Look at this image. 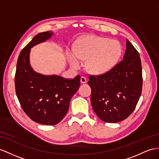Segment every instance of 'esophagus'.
<instances>
[{"label": "esophagus", "mask_w": 159, "mask_h": 159, "mask_svg": "<svg viewBox=\"0 0 159 159\" xmlns=\"http://www.w3.org/2000/svg\"><path fill=\"white\" fill-rule=\"evenodd\" d=\"M87 82V79L84 76H81L80 78V83H86Z\"/></svg>", "instance_id": "esophagus-1"}]
</instances>
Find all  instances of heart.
Instances as JSON below:
<instances>
[{
  "mask_svg": "<svg viewBox=\"0 0 159 159\" xmlns=\"http://www.w3.org/2000/svg\"><path fill=\"white\" fill-rule=\"evenodd\" d=\"M121 54V48L116 41L89 36L81 41L75 51H69L68 58L71 66L79 68L86 60V68L93 74L107 72L115 66Z\"/></svg>",
  "mask_w": 159,
  "mask_h": 159,
  "instance_id": "heart-1",
  "label": "heart"
}]
</instances>
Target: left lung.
<instances>
[{
  "label": "left lung",
  "mask_w": 159,
  "mask_h": 159,
  "mask_svg": "<svg viewBox=\"0 0 159 159\" xmlns=\"http://www.w3.org/2000/svg\"><path fill=\"white\" fill-rule=\"evenodd\" d=\"M124 60L111 70L99 75H89L91 101L99 118L116 123L134 111L142 88V72L139 53L128 39Z\"/></svg>",
  "instance_id": "8db88e82"
}]
</instances>
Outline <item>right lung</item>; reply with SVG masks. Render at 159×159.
Returning a JSON list of instances; mask_svg holds the SVG:
<instances>
[{"instance_id": "right-lung-1", "label": "right lung", "mask_w": 159, "mask_h": 159, "mask_svg": "<svg viewBox=\"0 0 159 159\" xmlns=\"http://www.w3.org/2000/svg\"><path fill=\"white\" fill-rule=\"evenodd\" d=\"M50 31L32 39L20 52L15 76V91L20 105L31 120L43 125H56L66 116L72 96L80 87V75L73 79L35 72L30 66L31 48L52 37Z\"/></svg>"}]
</instances>
